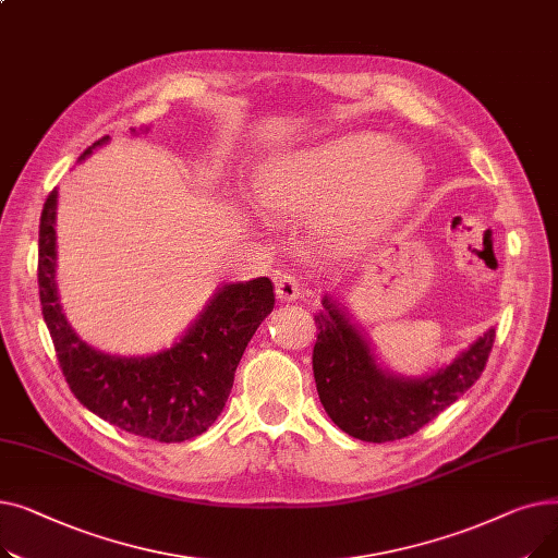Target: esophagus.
I'll list each match as a JSON object with an SVG mask.
<instances>
[{
	"label": "esophagus",
	"instance_id": "1",
	"mask_svg": "<svg viewBox=\"0 0 558 558\" xmlns=\"http://www.w3.org/2000/svg\"><path fill=\"white\" fill-rule=\"evenodd\" d=\"M274 284H276V294L280 301H296L301 296V282L296 276H291L287 271L274 274Z\"/></svg>",
	"mask_w": 558,
	"mask_h": 558
}]
</instances>
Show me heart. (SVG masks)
Here are the masks:
<instances>
[{
	"mask_svg": "<svg viewBox=\"0 0 558 558\" xmlns=\"http://www.w3.org/2000/svg\"><path fill=\"white\" fill-rule=\"evenodd\" d=\"M425 183V167L389 135L360 131L287 151L262 167L255 196L284 217L335 210L324 226L353 240L407 208Z\"/></svg>",
	"mask_w": 558,
	"mask_h": 558,
	"instance_id": "1",
	"label": "heart"
}]
</instances>
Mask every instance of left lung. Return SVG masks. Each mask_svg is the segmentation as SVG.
I'll list each match as a JSON object with an SVG mask.
<instances>
[{
	"instance_id": "obj_1",
	"label": "left lung",
	"mask_w": 558,
	"mask_h": 558,
	"mask_svg": "<svg viewBox=\"0 0 558 558\" xmlns=\"http://www.w3.org/2000/svg\"><path fill=\"white\" fill-rule=\"evenodd\" d=\"M320 305L312 355L316 391L332 423L366 444L404 438L441 414L477 383L495 341L488 328L450 364L404 377L377 362L371 341L332 294Z\"/></svg>"
}]
</instances>
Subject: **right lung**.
I'll return each instance as SVG.
<instances>
[{"label": "right lung", "mask_w": 558, "mask_h": 558, "mask_svg": "<svg viewBox=\"0 0 558 558\" xmlns=\"http://www.w3.org/2000/svg\"><path fill=\"white\" fill-rule=\"evenodd\" d=\"M108 140L106 135L87 146L78 162ZM56 205L58 190L47 196L40 217L38 289L56 357L72 393L93 414L135 436L181 444L203 434L223 412L244 350L276 305L271 280L217 287L181 339L158 353H104L74 332L58 301Z\"/></svg>", "instance_id": "obj_1"}]
</instances>
